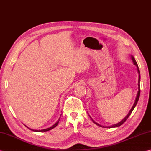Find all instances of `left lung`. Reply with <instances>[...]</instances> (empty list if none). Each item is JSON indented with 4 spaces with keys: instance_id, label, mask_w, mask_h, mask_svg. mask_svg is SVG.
Instances as JSON below:
<instances>
[{
    "instance_id": "1",
    "label": "left lung",
    "mask_w": 151,
    "mask_h": 151,
    "mask_svg": "<svg viewBox=\"0 0 151 151\" xmlns=\"http://www.w3.org/2000/svg\"><path fill=\"white\" fill-rule=\"evenodd\" d=\"M131 60H132V62H133V63H134V65L137 66V72H138V74H139V80H138V92H137V96H136V98H135V100H134V104H133V105H132V108L131 109V110H130L129 111V113H128L127 114V116L124 117V118L121 121H120L119 122H118V123L117 124H113V125H112V126H106V127H104V126H102V125H101V124H99V123H97V122H96L95 121H94V120L91 118V116L89 115L88 114V116H90V118L91 119V120L92 121H93V122H94V124H96V125H98V126H99V127H103V128H115V127H120L121 126V125H122V124L124 123V122L127 121V119L129 118V116L131 115V114L132 113V111H133L134 110V109L135 108V106H136V105L137 104V103H138V101H139V96H140V70H139V66H138V65H137V62H136V60H135V58H134V57L132 55H131Z\"/></svg>"
}]
</instances>
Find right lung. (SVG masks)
<instances>
[{
	"mask_svg": "<svg viewBox=\"0 0 151 151\" xmlns=\"http://www.w3.org/2000/svg\"><path fill=\"white\" fill-rule=\"evenodd\" d=\"M60 116H61V114H60ZM60 116L59 117V118H58V121L55 122V123L52 125V126H51L50 127H49V128H47V129H42V130H34V129H29V127H27V128H29V129H30V130H31V131H35V132H46V131H50V130H51V129H54L55 127H56L58 125V122H59V120H60Z\"/></svg>",
	"mask_w": 151,
	"mask_h": 151,
	"instance_id": "right-lung-1",
	"label": "right lung"
}]
</instances>
